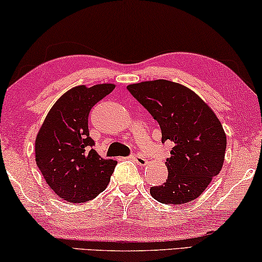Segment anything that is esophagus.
Instances as JSON below:
<instances>
[{
	"mask_svg": "<svg viewBox=\"0 0 262 262\" xmlns=\"http://www.w3.org/2000/svg\"><path fill=\"white\" fill-rule=\"evenodd\" d=\"M130 159L132 161H135V162L139 164V166H145V164L148 163V160H146L145 157H143L142 155H139V154H132V155L130 156Z\"/></svg>",
	"mask_w": 262,
	"mask_h": 262,
	"instance_id": "obj_1",
	"label": "esophagus"
}]
</instances>
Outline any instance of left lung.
<instances>
[{
	"label": "left lung",
	"mask_w": 262,
	"mask_h": 262,
	"mask_svg": "<svg viewBox=\"0 0 262 262\" xmlns=\"http://www.w3.org/2000/svg\"><path fill=\"white\" fill-rule=\"evenodd\" d=\"M171 142L166 182L150 188L157 202L180 205L198 198L223 167L227 136L213 111L185 85L167 80L127 85Z\"/></svg>",
	"instance_id": "1"
}]
</instances>
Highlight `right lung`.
Returning a JSON list of instances; mask_svg holds the SVG:
<instances>
[{
  "mask_svg": "<svg viewBox=\"0 0 262 262\" xmlns=\"http://www.w3.org/2000/svg\"><path fill=\"white\" fill-rule=\"evenodd\" d=\"M116 85H77L57 100L35 138V162L46 184L69 203L94 199L108 185L117 161L93 149L88 117L95 103Z\"/></svg>",
  "mask_w": 262,
  "mask_h": 262,
  "instance_id": "right-lung-1",
  "label": "right lung"
}]
</instances>
